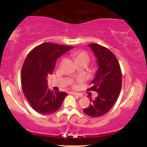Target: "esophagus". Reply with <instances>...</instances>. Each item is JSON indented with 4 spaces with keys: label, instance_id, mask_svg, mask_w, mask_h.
I'll use <instances>...</instances> for the list:
<instances>
[{
    "label": "esophagus",
    "instance_id": "esophagus-1",
    "mask_svg": "<svg viewBox=\"0 0 147 147\" xmlns=\"http://www.w3.org/2000/svg\"><path fill=\"white\" fill-rule=\"evenodd\" d=\"M70 93L72 94V95H75V96H77L78 97H82V96H83L82 95V94L78 93V92H70Z\"/></svg>",
    "mask_w": 147,
    "mask_h": 147
}]
</instances>
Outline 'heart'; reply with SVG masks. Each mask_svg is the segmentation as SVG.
<instances>
[{"instance_id": "b5f03b06", "label": "heart", "mask_w": 147, "mask_h": 147, "mask_svg": "<svg viewBox=\"0 0 147 147\" xmlns=\"http://www.w3.org/2000/svg\"><path fill=\"white\" fill-rule=\"evenodd\" d=\"M72 57H73V58L75 59L76 62H78V61H82V60L88 61V59H89L88 55L84 52H82V51L75 52L72 53ZM82 81H83L82 79H79V82H82Z\"/></svg>"}]
</instances>
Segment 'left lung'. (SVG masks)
<instances>
[{"instance_id":"left-lung-1","label":"left lung","mask_w":147,"mask_h":147,"mask_svg":"<svg viewBox=\"0 0 147 147\" xmlns=\"http://www.w3.org/2000/svg\"><path fill=\"white\" fill-rule=\"evenodd\" d=\"M88 46L93 52L98 66L89 90L96 91L98 95L90 99V105L83 111L90 117H98L107 113L117 101L122 88V72L117 58L109 49L95 43Z\"/></svg>"}]
</instances>
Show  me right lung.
<instances>
[{"label": "right lung", "mask_w": 147, "mask_h": 147, "mask_svg": "<svg viewBox=\"0 0 147 147\" xmlns=\"http://www.w3.org/2000/svg\"><path fill=\"white\" fill-rule=\"evenodd\" d=\"M73 48L45 43L34 48L25 59L21 70L22 88L30 106L38 113H53L67 96L65 92L50 90L47 78L52 74L57 59Z\"/></svg>", "instance_id": "add662e5"}]
</instances>
